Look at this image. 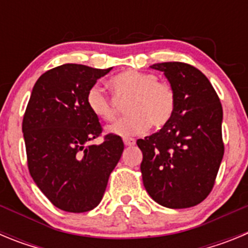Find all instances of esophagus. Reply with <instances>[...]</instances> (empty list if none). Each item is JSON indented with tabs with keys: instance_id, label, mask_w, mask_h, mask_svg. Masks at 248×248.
Listing matches in <instances>:
<instances>
[{
	"instance_id": "34e87169",
	"label": "esophagus",
	"mask_w": 248,
	"mask_h": 248,
	"mask_svg": "<svg viewBox=\"0 0 248 248\" xmlns=\"http://www.w3.org/2000/svg\"><path fill=\"white\" fill-rule=\"evenodd\" d=\"M124 144H125V146H133L135 145V139H133V138H124Z\"/></svg>"
}]
</instances>
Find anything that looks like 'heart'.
<instances>
[{
    "instance_id": "heart-1",
    "label": "heart",
    "mask_w": 248,
    "mask_h": 248,
    "mask_svg": "<svg viewBox=\"0 0 248 248\" xmlns=\"http://www.w3.org/2000/svg\"><path fill=\"white\" fill-rule=\"evenodd\" d=\"M110 84L120 98H129L125 111L129 113L107 126V133L128 138L144 134L150 124L160 129L172 117L175 109V93L157 77L139 71H125L113 77ZM87 105L94 115L103 120H113L118 110L107 92L93 85L87 93Z\"/></svg>"
}]
</instances>
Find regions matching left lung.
Returning <instances> with one entry per match:
<instances>
[{
  "label": "left lung",
  "mask_w": 248,
  "mask_h": 248,
  "mask_svg": "<svg viewBox=\"0 0 248 248\" xmlns=\"http://www.w3.org/2000/svg\"><path fill=\"white\" fill-rule=\"evenodd\" d=\"M175 93L172 117L157 133L138 139L140 170L150 198L186 209L207 198L223 156L222 107L210 80L181 62L156 63Z\"/></svg>",
  "instance_id": "1"
}]
</instances>
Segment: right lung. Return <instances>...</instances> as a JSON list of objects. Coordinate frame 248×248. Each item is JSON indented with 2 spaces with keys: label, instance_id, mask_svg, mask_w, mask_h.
Returning <instances> with one entry per match:
<instances>
[{
  "label": "right lung",
  "instance_id": "right-lung-1",
  "mask_svg": "<svg viewBox=\"0 0 248 248\" xmlns=\"http://www.w3.org/2000/svg\"><path fill=\"white\" fill-rule=\"evenodd\" d=\"M110 69L67 63L42 74L31 93L22 123L30 174L63 211L97 207L124 150L122 138L113 134L91 144L102 126L85 98Z\"/></svg>",
  "mask_w": 248,
  "mask_h": 248
}]
</instances>
